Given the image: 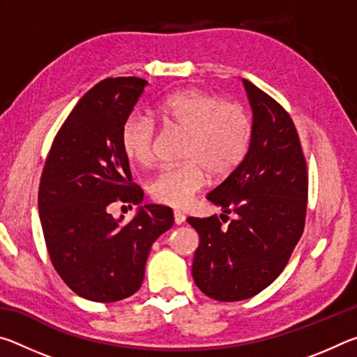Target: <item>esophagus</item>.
I'll return each mask as SVG.
<instances>
[{
    "label": "esophagus",
    "mask_w": 357,
    "mask_h": 357,
    "mask_svg": "<svg viewBox=\"0 0 357 357\" xmlns=\"http://www.w3.org/2000/svg\"><path fill=\"white\" fill-rule=\"evenodd\" d=\"M173 217H174V223H176V225H181V223H184V220H185V215L181 213V211H174Z\"/></svg>",
    "instance_id": "obj_1"
}]
</instances>
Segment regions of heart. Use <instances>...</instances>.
<instances>
[{"label":"heart","mask_w":357,"mask_h":357,"mask_svg":"<svg viewBox=\"0 0 357 357\" xmlns=\"http://www.w3.org/2000/svg\"><path fill=\"white\" fill-rule=\"evenodd\" d=\"M153 116L167 129L185 132L178 167H167L149 181L154 202L184 208L211 178L223 179L244 160L252 138V119L244 105L222 100L202 89L187 88L162 99ZM121 148L135 165L154 160L155 126L149 118L132 114L121 128Z\"/></svg>","instance_id":"1"}]
</instances>
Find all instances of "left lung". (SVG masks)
Returning a JSON list of instances; mask_svg holds the SVG:
<instances>
[{
    "label": "left lung",
    "instance_id": "1",
    "mask_svg": "<svg viewBox=\"0 0 357 357\" xmlns=\"http://www.w3.org/2000/svg\"><path fill=\"white\" fill-rule=\"evenodd\" d=\"M252 107V138L244 160L208 193L233 214L189 217L200 245L192 275L215 301L249 299L269 287L285 268L305 225L309 176L298 130L279 102L243 78ZM220 214L223 217L228 215Z\"/></svg>",
    "mask_w": 357,
    "mask_h": 357
}]
</instances>
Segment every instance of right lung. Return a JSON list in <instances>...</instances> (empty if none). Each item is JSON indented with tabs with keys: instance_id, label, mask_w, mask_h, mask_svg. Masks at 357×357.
<instances>
[{
	"instance_id": "add662e5",
	"label": "right lung",
	"mask_w": 357,
	"mask_h": 357,
	"mask_svg": "<svg viewBox=\"0 0 357 357\" xmlns=\"http://www.w3.org/2000/svg\"><path fill=\"white\" fill-rule=\"evenodd\" d=\"M148 82L105 78L77 102L52 143L39 184V217L48 255L72 291L116 302L138 291L154 241L173 227V211L144 204L123 225L108 206L140 204L121 148V128Z\"/></svg>"
}]
</instances>
